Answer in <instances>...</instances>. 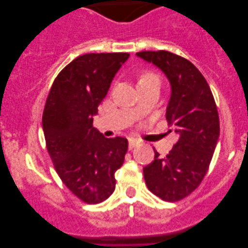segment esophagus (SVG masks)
Here are the masks:
<instances>
[{"mask_svg":"<svg viewBox=\"0 0 248 248\" xmlns=\"http://www.w3.org/2000/svg\"><path fill=\"white\" fill-rule=\"evenodd\" d=\"M139 143H140V142H139V140H137V139H133V138L128 139V149L132 150V149L137 147Z\"/></svg>","mask_w":248,"mask_h":248,"instance_id":"1","label":"esophagus"}]
</instances>
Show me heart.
I'll list each match as a JSON object with an SVG mask.
<instances>
[{
	"label": "heart",
	"mask_w": 248,
	"mask_h": 248,
	"mask_svg": "<svg viewBox=\"0 0 248 248\" xmlns=\"http://www.w3.org/2000/svg\"><path fill=\"white\" fill-rule=\"evenodd\" d=\"M159 81V78L157 74L155 73H151V72H145L143 74H141L140 78H139V86H141V84H144V83H149V82H152V81Z\"/></svg>",
	"instance_id": "b5f03b06"
}]
</instances>
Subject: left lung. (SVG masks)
<instances>
[{
	"instance_id": "1",
	"label": "left lung",
	"mask_w": 248,
	"mask_h": 248,
	"mask_svg": "<svg viewBox=\"0 0 248 248\" xmlns=\"http://www.w3.org/2000/svg\"><path fill=\"white\" fill-rule=\"evenodd\" d=\"M137 56L160 69L170 83L166 118L178 135L166 157L155 151V160L143 168L145 184L164 201H179L208 171L219 140L218 110L208 82L189 61L167 50L139 52Z\"/></svg>"
}]
</instances>
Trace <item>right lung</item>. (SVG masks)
Instances as JSON below:
<instances>
[{"mask_svg":"<svg viewBox=\"0 0 248 248\" xmlns=\"http://www.w3.org/2000/svg\"><path fill=\"white\" fill-rule=\"evenodd\" d=\"M127 53L86 54L56 77L43 114L47 151L60 178L81 201L97 204L113 194L115 171L123 165L128 142L105 138L93 126L98 106Z\"/></svg>","mask_w":248,"mask_h":248,"instance_id":"obj_1","label":"right lung"}]
</instances>
